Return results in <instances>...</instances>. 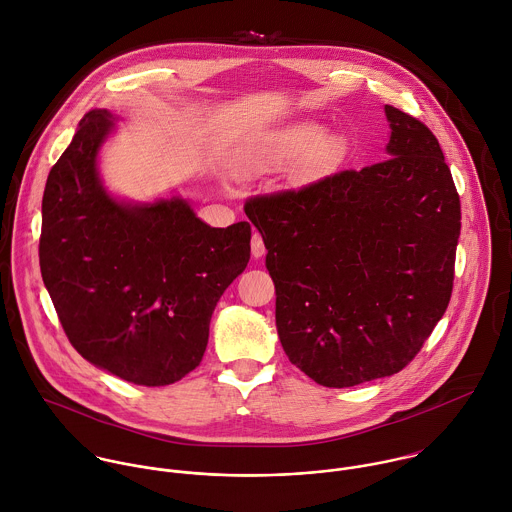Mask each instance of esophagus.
<instances>
[{
  "instance_id": "esophagus-1",
  "label": "esophagus",
  "mask_w": 512,
  "mask_h": 512,
  "mask_svg": "<svg viewBox=\"0 0 512 512\" xmlns=\"http://www.w3.org/2000/svg\"><path fill=\"white\" fill-rule=\"evenodd\" d=\"M265 243H263V239H261V235H253V239H251V253H253V257L255 259H259V257H263L265 255Z\"/></svg>"
}]
</instances>
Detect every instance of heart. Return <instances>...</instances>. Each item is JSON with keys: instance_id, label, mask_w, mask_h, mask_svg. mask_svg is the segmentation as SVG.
Listing matches in <instances>:
<instances>
[{"instance_id": "1", "label": "heart", "mask_w": 512, "mask_h": 512, "mask_svg": "<svg viewBox=\"0 0 512 512\" xmlns=\"http://www.w3.org/2000/svg\"><path fill=\"white\" fill-rule=\"evenodd\" d=\"M309 152L313 167L331 165L343 153V139L327 135L325 125L319 121H297L249 143L235 159V173L241 179H253L285 169Z\"/></svg>"}]
</instances>
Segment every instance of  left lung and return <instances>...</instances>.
<instances>
[{
  "instance_id": "obj_1",
  "label": "left lung",
  "mask_w": 512,
  "mask_h": 512,
  "mask_svg": "<svg viewBox=\"0 0 512 512\" xmlns=\"http://www.w3.org/2000/svg\"><path fill=\"white\" fill-rule=\"evenodd\" d=\"M387 157L251 199L289 361L331 389L391 377L447 311L461 201L437 137L385 105Z\"/></svg>"
}]
</instances>
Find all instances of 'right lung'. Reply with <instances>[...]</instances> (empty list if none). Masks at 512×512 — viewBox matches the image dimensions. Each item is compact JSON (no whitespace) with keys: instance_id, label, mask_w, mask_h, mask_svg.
Returning <instances> with one entry per match:
<instances>
[{"instance_id":"1","label":"right lung","mask_w":512,"mask_h":512,"mask_svg":"<svg viewBox=\"0 0 512 512\" xmlns=\"http://www.w3.org/2000/svg\"><path fill=\"white\" fill-rule=\"evenodd\" d=\"M117 115L93 109L51 167L39 267L75 351L127 383L165 387L203 359L209 321L251 255V225L201 221L179 193H111L99 153Z\"/></svg>"}]
</instances>
